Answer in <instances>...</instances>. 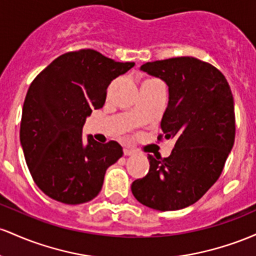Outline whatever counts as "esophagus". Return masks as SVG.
Masks as SVG:
<instances>
[{
	"label": "esophagus",
	"instance_id": "34e87169",
	"mask_svg": "<svg viewBox=\"0 0 256 256\" xmlns=\"http://www.w3.org/2000/svg\"><path fill=\"white\" fill-rule=\"evenodd\" d=\"M134 151L133 148H123V154H124V156H132V154H134Z\"/></svg>",
	"mask_w": 256,
	"mask_h": 256
}]
</instances>
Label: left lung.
<instances>
[{
    "mask_svg": "<svg viewBox=\"0 0 256 256\" xmlns=\"http://www.w3.org/2000/svg\"><path fill=\"white\" fill-rule=\"evenodd\" d=\"M140 70L168 86L158 140L175 139V145L166 158L148 154L150 170L132 184V192L148 208L179 210L219 179L234 144V96L215 66L192 56L146 62Z\"/></svg>",
    "mask_w": 256,
    "mask_h": 256,
    "instance_id": "obj_1",
    "label": "left lung"
}]
</instances>
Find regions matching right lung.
<instances>
[{
  "mask_svg": "<svg viewBox=\"0 0 256 256\" xmlns=\"http://www.w3.org/2000/svg\"><path fill=\"white\" fill-rule=\"evenodd\" d=\"M134 62H118L94 50L62 54L37 74L22 106L20 142L34 182L48 197L81 204L98 196L106 169L123 154L117 142L100 144L82 128L102 108L112 80Z\"/></svg>",
  "mask_w": 256,
  "mask_h": 256,
  "instance_id": "1",
  "label": "right lung"
}]
</instances>
